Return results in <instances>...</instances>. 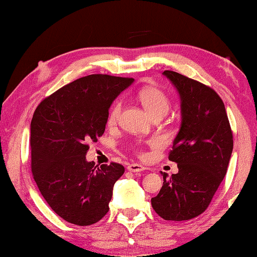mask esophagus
I'll return each instance as SVG.
<instances>
[{"label": "esophagus", "instance_id": "34e87169", "mask_svg": "<svg viewBox=\"0 0 257 257\" xmlns=\"http://www.w3.org/2000/svg\"><path fill=\"white\" fill-rule=\"evenodd\" d=\"M128 170L130 172H142L145 170V168L143 167L141 164H137V163H132L128 165Z\"/></svg>", "mask_w": 257, "mask_h": 257}]
</instances>
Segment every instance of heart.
Masks as SVG:
<instances>
[{
	"instance_id": "b5f03b06",
	"label": "heart",
	"mask_w": 257,
	"mask_h": 257,
	"mask_svg": "<svg viewBox=\"0 0 257 257\" xmlns=\"http://www.w3.org/2000/svg\"><path fill=\"white\" fill-rule=\"evenodd\" d=\"M137 97L141 101L142 105L144 106L147 113L152 116H163L168 113L170 107V101H169L168 95L158 86H146L142 88L137 94ZM121 111V103L116 102L111 107L107 115V123L113 125L118 121L119 114Z\"/></svg>"
}]
</instances>
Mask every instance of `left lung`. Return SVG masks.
<instances>
[{
  "mask_svg": "<svg viewBox=\"0 0 257 257\" xmlns=\"http://www.w3.org/2000/svg\"><path fill=\"white\" fill-rule=\"evenodd\" d=\"M163 76L180 97L181 124L169 160L178 173L163 176L160 193L152 198L158 214L169 221L196 217L210 205L227 173L233 141L224 104L214 90L175 71Z\"/></svg>",
  "mask_w": 257,
  "mask_h": 257,
  "instance_id": "1",
  "label": "left lung"
}]
</instances>
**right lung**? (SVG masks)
<instances>
[{"label":"right lung","instance_id":"right-lung-1","mask_svg":"<svg viewBox=\"0 0 257 257\" xmlns=\"http://www.w3.org/2000/svg\"><path fill=\"white\" fill-rule=\"evenodd\" d=\"M133 78L89 75L56 90L37 106L30 123L32 171L43 197L69 223L90 225L108 211L119 163L99 168L86 160L89 143L105 130L108 108Z\"/></svg>","mask_w":257,"mask_h":257}]
</instances>
